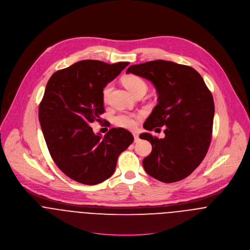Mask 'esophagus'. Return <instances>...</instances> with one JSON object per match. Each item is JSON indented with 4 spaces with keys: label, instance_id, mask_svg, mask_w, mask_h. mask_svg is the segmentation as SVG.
<instances>
[{
    "label": "esophagus",
    "instance_id": "34e87169",
    "mask_svg": "<svg viewBox=\"0 0 250 250\" xmlns=\"http://www.w3.org/2000/svg\"><path fill=\"white\" fill-rule=\"evenodd\" d=\"M133 136H134V141H135V143H138V142H139V140H140V138H139L138 134L134 133V134H133Z\"/></svg>",
    "mask_w": 250,
    "mask_h": 250
}]
</instances>
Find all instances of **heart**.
I'll list each match as a JSON object with an SVG mask.
<instances>
[{"instance_id":"b5f03b06","label":"heart","mask_w":250,"mask_h":250,"mask_svg":"<svg viewBox=\"0 0 250 250\" xmlns=\"http://www.w3.org/2000/svg\"><path fill=\"white\" fill-rule=\"evenodd\" d=\"M123 84L125 85V87L132 93L134 94L135 92L143 89L146 90L147 89V85L146 83L143 81V79L139 76L136 75H128L125 76L122 80ZM111 90V85L107 84V86H105V88L103 89V100L106 102L108 98L109 92ZM139 117L135 116V115H131V114H120L118 116H116L114 118V123L122 128H126V129H134L137 126V119Z\"/></svg>"}]
</instances>
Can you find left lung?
I'll return each mask as SVG.
<instances>
[{"instance_id": "1", "label": "left lung", "mask_w": 250, "mask_h": 250, "mask_svg": "<svg viewBox=\"0 0 250 250\" xmlns=\"http://www.w3.org/2000/svg\"><path fill=\"white\" fill-rule=\"evenodd\" d=\"M126 73L150 81L158 93V105L143 128L165 127L164 139L140 135L152 145L143 159L145 171L164 183L188 177L203 161L212 138L214 99L205 82L190 66L163 60L131 65Z\"/></svg>"}]
</instances>
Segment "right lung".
<instances>
[{
  "label": "right lung",
  "instance_id": "right-lung-1",
  "mask_svg": "<svg viewBox=\"0 0 250 250\" xmlns=\"http://www.w3.org/2000/svg\"><path fill=\"white\" fill-rule=\"evenodd\" d=\"M128 65L81 61L54 73L47 83L38 110L41 130L54 162L74 181L96 185L109 178L118 156L134 142L124 128L102 137L89 125L105 111L104 87Z\"/></svg>",
  "mask_w": 250,
  "mask_h": 250
}]
</instances>
